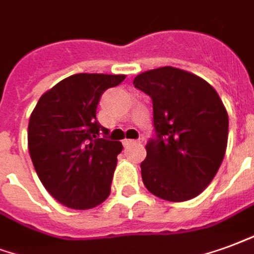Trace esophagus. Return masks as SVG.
Here are the masks:
<instances>
[{
  "instance_id": "1",
  "label": "esophagus",
  "mask_w": 254,
  "mask_h": 254,
  "mask_svg": "<svg viewBox=\"0 0 254 254\" xmlns=\"http://www.w3.org/2000/svg\"><path fill=\"white\" fill-rule=\"evenodd\" d=\"M122 142H124V145H125V146L133 145V144H137L136 140H127H127H124V141H122Z\"/></svg>"
}]
</instances>
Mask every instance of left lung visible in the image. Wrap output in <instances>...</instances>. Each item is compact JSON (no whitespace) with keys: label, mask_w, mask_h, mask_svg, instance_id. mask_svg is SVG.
<instances>
[{"label":"left lung","mask_w":254,"mask_h":254,"mask_svg":"<svg viewBox=\"0 0 254 254\" xmlns=\"http://www.w3.org/2000/svg\"><path fill=\"white\" fill-rule=\"evenodd\" d=\"M133 84L151 97L157 134L145 145L144 186L168 202L198 196L226 152L229 117L219 95L198 75L170 65L141 72Z\"/></svg>","instance_id":"obj_1"}]
</instances>
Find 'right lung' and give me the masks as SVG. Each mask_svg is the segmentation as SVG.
I'll list each match as a JSON object with an SVG mask.
<instances>
[{
    "mask_svg": "<svg viewBox=\"0 0 254 254\" xmlns=\"http://www.w3.org/2000/svg\"><path fill=\"white\" fill-rule=\"evenodd\" d=\"M124 79L125 75H71L43 94L32 112V163L47 191L65 207L93 208L110 195L124 146L106 138L109 130L95 116L103 91Z\"/></svg>",
    "mask_w": 254,
    "mask_h": 254,
    "instance_id": "add662e5",
    "label": "right lung"
}]
</instances>
